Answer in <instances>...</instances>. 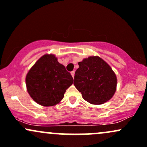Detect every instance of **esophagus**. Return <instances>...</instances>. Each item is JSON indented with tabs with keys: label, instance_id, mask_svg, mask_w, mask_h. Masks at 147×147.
<instances>
[{
	"label": "esophagus",
	"instance_id": "obj_1",
	"mask_svg": "<svg viewBox=\"0 0 147 147\" xmlns=\"http://www.w3.org/2000/svg\"><path fill=\"white\" fill-rule=\"evenodd\" d=\"M71 74L72 77H73V78H74V74H75V71H73L71 72Z\"/></svg>",
	"mask_w": 147,
	"mask_h": 147
}]
</instances>
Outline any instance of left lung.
Returning <instances> with one entry per match:
<instances>
[{"mask_svg":"<svg viewBox=\"0 0 147 147\" xmlns=\"http://www.w3.org/2000/svg\"><path fill=\"white\" fill-rule=\"evenodd\" d=\"M74 84L82 98L92 104H102L116 91L117 77L113 69L99 57H89L78 62Z\"/></svg>","mask_w":147,"mask_h":147,"instance_id":"8db88e82","label":"left lung"}]
</instances>
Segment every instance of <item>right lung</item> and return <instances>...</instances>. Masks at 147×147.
I'll return each instance as SVG.
<instances>
[{"instance_id":"1","label":"right lung","mask_w":147,"mask_h":147,"mask_svg":"<svg viewBox=\"0 0 147 147\" xmlns=\"http://www.w3.org/2000/svg\"><path fill=\"white\" fill-rule=\"evenodd\" d=\"M27 90L34 101L52 106L63 98L74 79L53 55H44L30 69L26 78Z\"/></svg>"}]
</instances>
